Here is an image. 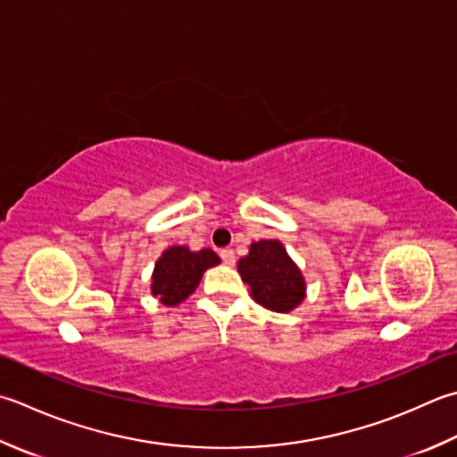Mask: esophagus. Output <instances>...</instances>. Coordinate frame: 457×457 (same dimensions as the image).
Segmentation results:
<instances>
[{
  "label": "esophagus",
  "instance_id": "34e87169",
  "mask_svg": "<svg viewBox=\"0 0 457 457\" xmlns=\"http://www.w3.org/2000/svg\"><path fill=\"white\" fill-rule=\"evenodd\" d=\"M220 255H221V259H223V263H226V265H234L236 263V253L234 252H231V249H221V252H220Z\"/></svg>",
  "mask_w": 457,
  "mask_h": 457
}]
</instances>
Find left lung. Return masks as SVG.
Masks as SVG:
<instances>
[{
  "instance_id": "left-lung-1",
  "label": "left lung",
  "mask_w": 457,
  "mask_h": 457,
  "mask_svg": "<svg viewBox=\"0 0 457 457\" xmlns=\"http://www.w3.org/2000/svg\"><path fill=\"white\" fill-rule=\"evenodd\" d=\"M237 271L259 305L275 312H291L307 297V283L279 239H259L237 262Z\"/></svg>"
}]
</instances>
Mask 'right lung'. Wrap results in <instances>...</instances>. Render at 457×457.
<instances>
[{
  "label": "right lung",
  "mask_w": 457,
  "mask_h": 457,
  "mask_svg": "<svg viewBox=\"0 0 457 457\" xmlns=\"http://www.w3.org/2000/svg\"><path fill=\"white\" fill-rule=\"evenodd\" d=\"M220 257L210 247L192 252L187 245H170L156 259L150 277V293L164 307L180 305L198 287L204 273L216 267Z\"/></svg>",
  "instance_id": "1"
}]
</instances>
